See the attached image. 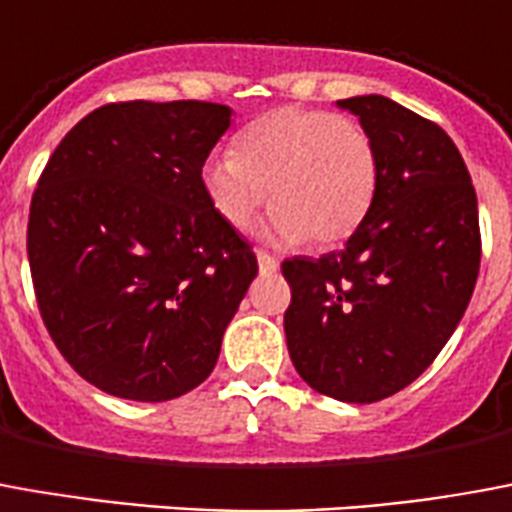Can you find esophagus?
Returning a JSON list of instances; mask_svg holds the SVG:
<instances>
[{
    "label": "esophagus",
    "instance_id": "esophagus-1",
    "mask_svg": "<svg viewBox=\"0 0 512 512\" xmlns=\"http://www.w3.org/2000/svg\"><path fill=\"white\" fill-rule=\"evenodd\" d=\"M257 266H260V274H276L279 260L268 255V252H263V249H257Z\"/></svg>",
    "mask_w": 512,
    "mask_h": 512
}]
</instances>
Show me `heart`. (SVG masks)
Wrapping results in <instances>:
<instances>
[{
    "label": "heart",
    "instance_id": "heart-1",
    "mask_svg": "<svg viewBox=\"0 0 512 512\" xmlns=\"http://www.w3.org/2000/svg\"><path fill=\"white\" fill-rule=\"evenodd\" d=\"M266 233L282 244L312 238L336 246L366 222L380 187V160L358 121L320 108H276L236 140V154H211L200 189L225 225L246 230L266 206Z\"/></svg>",
    "mask_w": 512,
    "mask_h": 512
}]
</instances>
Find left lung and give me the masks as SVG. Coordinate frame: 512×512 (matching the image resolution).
<instances>
[{"mask_svg":"<svg viewBox=\"0 0 512 512\" xmlns=\"http://www.w3.org/2000/svg\"><path fill=\"white\" fill-rule=\"evenodd\" d=\"M380 160L377 198L339 252L282 263L295 372L350 404L426 372L467 312L480 271L478 198L448 132L382 94L336 102Z\"/></svg>","mask_w":512,"mask_h":512,"instance_id":"1","label":"left lung"}]
</instances>
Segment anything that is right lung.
Wrapping results in <instances>:
<instances>
[{"mask_svg":"<svg viewBox=\"0 0 512 512\" xmlns=\"http://www.w3.org/2000/svg\"><path fill=\"white\" fill-rule=\"evenodd\" d=\"M230 113L200 100L102 105L37 181L26 230L37 306L67 363L111 396L198 388L257 276L252 246L200 189Z\"/></svg>","mask_w":512,"mask_h":512,"instance_id":"add662e5","label":"right lung"}]
</instances>
